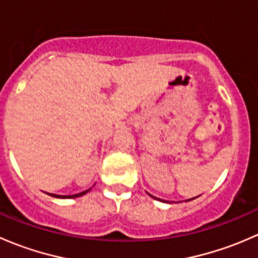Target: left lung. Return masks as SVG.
<instances>
[{
	"label": "left lung",
	"instance_id": "obj_1",
	"mask_svg": "<svg viewBox=\"0 0 258 258\" xmlns=\"http://www.w3.org/2000/svg\"><path fill=\"white\" fill-rule=\"evenodd\" d=\"M150 196H151V195H150ZM157 200H158V199H157ZM160 201H161V200H160Z\"/></svg>",
	"mask_w": 258,
	"mask_h": 258
}]
</instances>
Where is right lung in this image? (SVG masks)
Returning <instances> with one entry per match:
<instances>
[{"mask_svg":"<svg viewBox=\"0 0 258 258\" xmlns=\"http://www.w3.org/2000/svg\"><path fill=\"white\" fill-rule=\"evenodd\" d=\"M90 189H87V191H83V192H81V194H77V195H71V196H59V195H51V196L59 197V199H75V197H80V196H82V195L87 194V192L90 191Z\"/></svg>","mask_w":258,"mask_h":258,"instance_id":"1","label":"right lung"}]
</instances>
